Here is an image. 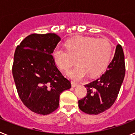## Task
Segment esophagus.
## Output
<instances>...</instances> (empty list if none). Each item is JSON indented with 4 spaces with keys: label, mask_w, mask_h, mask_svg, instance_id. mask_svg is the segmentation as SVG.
I'll list each match as a JSON object with an SVG mask.
<instances>
[{
    "label": "esophagus",
    "mask_w": 135,
    "mask_h": 135,
    "mask_svg": "<svg viewBox=\"0 0 135 135\" xmlns=\"http://www.w3.org/2000/svg\"><path fill=\"white\" fill-rule=\"evenodd\" d=\"M71 86L73 87V88H74V87L77 86L78 85V83H76V82H74V81H71Z\"/></svg>",
    "instance_id": "34e87169"
}]
</instances>
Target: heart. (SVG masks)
<instances>
[{
  "mask_svg": "<svg viewBox=\"0 0 135 135\" xmlns=\"http://www.w3.org/2000/svg\"><path fill=\"white\" fill-rule=\"evenodd\" d=\"M66 49L57 46L53 51V60L59 69L67 71L72 65L73 58H76L77 66L68 72L74 80L84 78L89 74L95 76L103 71L112 54V45L105 39L87 36L72 38L65 42Z\"/></svg>",
  "mask_w": 135,
  "mask_h": 135,
  "instance_id": "obj_1",
  "label": "heart"
}]
</instances>
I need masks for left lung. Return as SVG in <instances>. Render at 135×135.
I'll use <instances>...</instances> for the list:
<instances>
[{
    "label": "left lung",
    "instance_id": "obj_1",
    "mask_svg": "<svg viewBox=\"0 0 135 135\" xmlns=\"http://www.w3.org/2000/svg\"><path fill=\"white\" fill-rule=\"evenodd\" d=\"M125 75L124 55L120 45L115 48L114 58L99 78L85 84L87 95L78 101V107L88 114L97 115L114 104Z\"/></svg>",
    "mask_w": 135,
    "mask_h": 135
}]
</instances>
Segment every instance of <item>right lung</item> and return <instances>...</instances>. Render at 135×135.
I'll return each instance as SVG.
<instances>
[{
    "mask_svg": "<svg viewBox=\"0 0 135 135\" xmlns=\"http://www.w3.org/2000/svg\"><path fill=\"white\" fill-rule=\"evenodd\" d=\"M60 40L54 33L32 34L15 50L12 72L17 90L23 104L36 114L47 115L56 110L61 93L71 88L52 56Z\"/></svg>",
    "mask_w": 135,
    "mask_h": 135,
    "instance_id": "right-lung-1",
    "label": "right lung"
}]
</instances>
